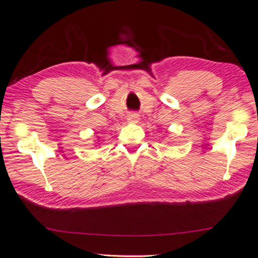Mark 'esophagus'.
<instances>
[{
    "instance_id": "34e87169",
    "label": "esophagus",
    "mask_w": 258,
    "mask_h": 258,
    "mask_svg": "<svg viewBox=\"0 0 258 258\" xmlns=\"http://www.w3.org/2000/svg\"><path fill=\"white\" fill-rule=\"evenodd\" d=\"M126 120H128L129 123H137L138 120H140V115L136 114V113H132V114L128 115Z\"/></svg>"
}]
</instances>
